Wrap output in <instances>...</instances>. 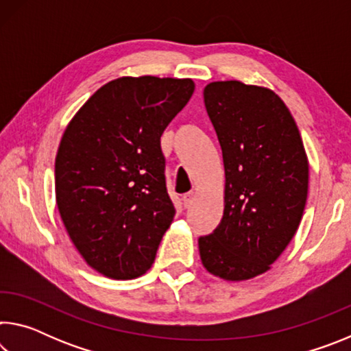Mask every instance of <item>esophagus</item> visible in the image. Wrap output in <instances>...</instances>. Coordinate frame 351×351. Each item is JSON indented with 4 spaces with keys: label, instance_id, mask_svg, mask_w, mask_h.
<instances>
[{
    "label": "esophagus",
    "instance_id": "34e87169",
    "mask_svg": "<svg viewBox=\"0 0 351 351\" xmlns=\"http://www.w3.org/2000/svg\"><path fill=\"white\" fill-rule=\"evenodd\" d=\"M195 197H197V193H195V192H187V193H184V195H182V203H184V207H190V206H192Z\"/></svg>",
    "mask_w": 351,
    "mask_h": 351
}]
</instances>
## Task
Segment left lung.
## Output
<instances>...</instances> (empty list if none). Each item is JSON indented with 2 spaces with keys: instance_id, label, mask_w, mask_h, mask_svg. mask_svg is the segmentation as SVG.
Masks as SVG:
<instances>
[{
  "instance_id": "left-lung-1",
  "label": "left lung",
  "mask_w": 351,
  "mask_h": 351,
  "mask_svg": "<svg viewBox=\"0 0 351 351\" xmlns=\"http://www.w3.org/2000/svg\"><path fill=\"white\" fill-rule=\"evenodd\" d=\"M204 104L224 162V212L199 257L210 274L249 280L293 240L308 195V158L288 106L265 86L212 82Z\"/></svg>"
}]
</instances>
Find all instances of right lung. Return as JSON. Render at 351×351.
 Returning a JSON list of instances; mask_svg holds the SVG:
<instances>
[{"mask_svg": "<svg viewBox=\"0 0 351 351\" xmlns=\"http://www.w3.org/2000/svg\"><path fill=\"white\" fill-rule=\"evenodd\" d=\"M192 79L119 77L71 119L56 156V199L79 254L100 274L152 268L175 217L161 136L192 97Z\"/></svg>", "mask_w": 351, "mask_h": 351, "instance_id": "obj_1", "label": "right lung"}]
</instances>
